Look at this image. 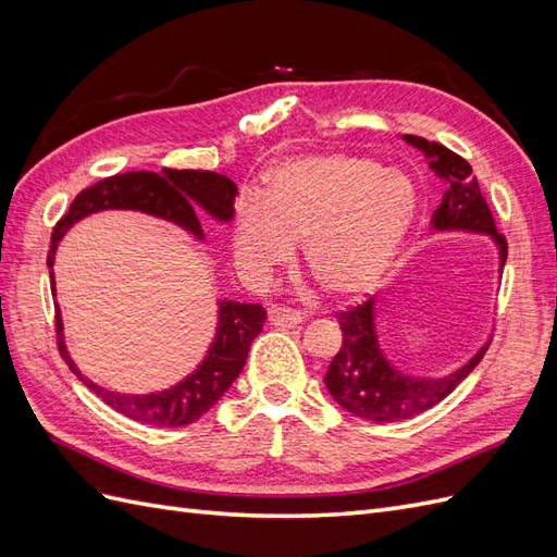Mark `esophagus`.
Returning <instances> with one entry per match:
<instances>
[{
	"mask_svg": "<svg viewBox=\"0 0 557 557\" xmlns=\"http://www.w3.org/2000/svg\"><path fill=\"white\" fill-rule=\"evenodd\" d=\"M301 320H305V315H301L299 311H293V309H285V307H272L269 309V323L276 325V327H297Z\"/></svg>",
	"mask_w": 557,
	"mask_h": 557,
	"instance_id": "obj_1",
	"label": "esophagus"
}]
</instances>
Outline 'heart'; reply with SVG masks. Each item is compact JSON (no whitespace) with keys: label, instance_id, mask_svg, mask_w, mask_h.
<instances>
[{"label":"heart","instance_id":"obj_1","mask_svg":"<svg viewBox=\"0 0 557 557\" xmlns=\"http://www.w3.org/2000/svg\"><path fill=\"white\" fill-rule=\"evenodd\" d=\"M420 193L395 166L358 153L285 160L264 176V190L242 199L234 256L264 278L305 242V267L330 297L367 290L395 260L416 225Z\"/></svg>","mask_w":557,"mask_h":557}]
</instances>
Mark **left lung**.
Here are the masks:
<instances>
[{"instance_id": "8db88e82", "label": "left lung", "mask_w": 557, "mask_h": 557, "mask_svg": "<svg viewBox=\"0 0 557 557\" xmlns=\"http://www.w3.org/2000/svg\"><path fill=\"white\" fill-rule=\"evenodd\" d=\"M404 139L425 150L432 158V170L448 183L442 205L434 213V227L487 232L499 246L504 267L509 244L507 237L495 227L493 211L481 195L471 164L436 141L416 137V134H407ZM336 320H339L344 342L327 369L325 385L336 404H342L348 413L372 420V423H397V420H407L432 409L434 404L448 397L458 383L471 374V369L481 362L487 350V346H483L474 358L450 376L432 381L411 379L395 372V367L383 358L376 344L374 297L336 313Z\"/></svg>"}]
</instances>
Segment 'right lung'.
I'll use <instances>...</instances> for the list:
<instances>
[{
	"label": "right lung",
	"mask_w": 557,
	"mask_h": 557,
	"mask_svg": "<svg viewBox=\"0 0 557 557\" xmlns=\"http://www.w3.org/2000/svg\"><path fill=\"white\" fill-rule=\"evenodd\" d=\"M234 195H237V185L227 176L199 170H164V174L127 172L102 178L90 185V188L81 190L72 201L70 211L58 221L53 234H50L48 267H53L55 248L58 242L64 237V232L92 211L139 209L144 213H153L172 223H178L201 237L205 232H201L195 207H205L218 221H230L234 213ZM50 285H53V272H50ZM264 318L267 313L260 305L223 301L221 323H218L215 342L207 360L201 362L195 374L174 385L172 391L156 395H117L95 385L78 372L72 358L66 356L60 313H55V334L58 350L64 362L111 409L146 425L181 428L190 425L199 416H205L223 397L232 381L242 374L250 342L262 332Z\"/></svg>",
	"instance_id": "right-lung-1"
}]
</instances>
